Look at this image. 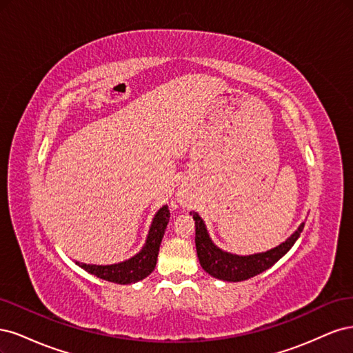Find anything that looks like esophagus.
I'll list each match as a JSON object with an SVG mask.
<instances>
[{
	"instance_id": "obj_1",
	"label": "esophagus",
	"mask_w": 353,
	"mask_h": 353,
	"mask_svg": "<svg viewBox=\"0 0 353 353\" xmlns=\"http://www.w3.org/2000/svg\"><path fill=\"white\" fill-rule=\"evenodd\" d=\"M178 200H179V203H183V201H184V197H183V196H179V197H178Z\"/></svg>"
}]
</instances>
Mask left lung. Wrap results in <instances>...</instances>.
Returning a JSON list of instances; mask_svg holds the SVG:
<instances>
[{
  "label": "left lung",
  "instance_id": "left-lung-1",
  "mask_svg": "<svg viewBox=\"0 0 353 353\" xmlns=\"http://www.w3.org/2000/svg\"><path fill=\"white\" fill-rule=\"evenodd\" d=\"M190 215H193L196 223V249L201 268L218 280L234 283L249 280L252 276L271 268L276 261H280L292 249V245L296 243L305 227V223H301L290 237L271 250L249 256H239L223 252L218 245L213 244L205 222L197 212H190Z\"/></svg>",
  "mask_w": 353,
  "mask_h": 353
}]
</instances>
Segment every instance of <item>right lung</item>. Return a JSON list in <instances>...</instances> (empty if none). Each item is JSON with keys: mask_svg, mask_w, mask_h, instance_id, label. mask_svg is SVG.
I'll return each mask as SVG.
<instances>
[{"mask_svg": "<svg viewBox=\"0 0 353 353\" xmlns=\"http://www.w3.org/2000/svg\"><path fill=\"white\" fill-rule=\"evenodd\" d=\"M169 218L170 212L168 206H162L157 210L153 218L152 227L148 230L145 244L131 259L113 265H87L79 262H77V265H79L87 272L99 276L101 280L116 284H132L144 280L154 270L159 248L160 243H162Z\"/></svg>", "mask_w": 353, "mask_h": 353, "instance_id": "right-lung-1", "label": "right lung"}]
</instances>
